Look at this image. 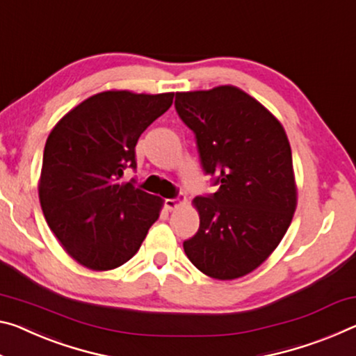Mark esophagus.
<instances>
[{
	"instance_id": "esophagus-1",
	"label": "esophagus",
	"mask_w": 356,
	"mask_h": 356,
	"mask_svg": "<svg viewBox=\"0 0 356 356\" xmlns=\"http://www.w3.org/2000/svg\"><path fill=\"white\" fill-rule=\"evenodd\" d=\"M184 201L185 200H180V198H177V200H166L165 201V207L168 209V211H176L177 207H180L184 204Z\"/></svg>"
}]
</instances>
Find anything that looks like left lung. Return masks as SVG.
Here are the masks:
<instances>
[{
    "instance_id": "left-lung-1",
    "label": "left lung",
    "mask_w": 356,
    "mask_h": 356,
    "mask_svg": "<svg viewBox=\"0 0 356 356\" xmlns=\"http://www.w3.org/2000/svg\"><path fill=\"white\" fill-rule=\"evenodd\" d=\"M176 111L218 185L193 200L200 229L184 250L209 277H244L275 250L296 211L289 138L266 107L234 86L177 92Z\"/></svg>"
}]
</instances>
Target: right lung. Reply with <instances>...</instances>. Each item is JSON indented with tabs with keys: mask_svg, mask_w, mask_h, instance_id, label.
I'll return each instance as SVG.
<instances>
[{
	"mask_svg": "<svg viewBox=\"0 0 356 356\" xmlns=\"http://www.w3.org/2000/svg\"><path fill=\"white\" fill-rule=\"evenodd\" d=\"M174 93L107 90L67 112L50 131L39 177V201L49 228L81 266H122L160 217V196L120 182L136 168L134 147Z\"/></svg>",
	"mask_w": 356,
	"mask_h": 356,
	"instance_id": "obj_1",
	"label": "right lung"
}]
</instances>
